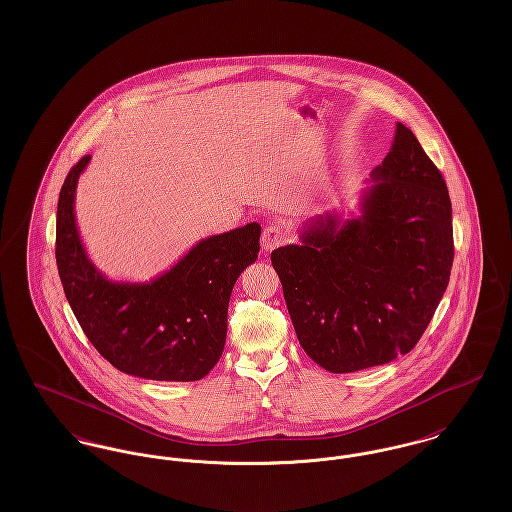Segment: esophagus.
<instances>
[{"label":"esophagus","mask_w":512,"mask_h":512,"mask_svg":"<svg viewBox=\"0 0 512 512\" xmlns=\"http://www.w3.org/2000/svg\"><path fill=\"white\" fill-rule=\"evenodd\" d=\"M284 242H286V228H284L282 224L274 222V224H268L267 228L263 230L261 247H263L265 251H272V249L280 247Z\"/></svg>","instance_id":"34e87169"}]
</instances>
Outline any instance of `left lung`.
<instances>
[{
  "label": "left lung",
  "mask_w": 512,
  "mask_h": 512,
  "mask_svg": "<svg viewBox=\"0 0 512 512\" xmlns=\"http://www.w3.org/2000/svg\"><path fill=\"white\" fill-rule=\"evenodd\" d=\"M357 209L307 220L299 244L270 253L297 340L334 374L409 353L434 317L453 265L445 180L403 122Z\"/></svg>",
  "instance_id": "8db88e82"
}]
</instances>
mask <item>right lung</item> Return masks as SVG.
I'll use <instances>...</instances> for the list:
<instances>
[{
	"instance_id": "right-lung-1",
	"label": "right lung",
	"mask_w": 512,
	"mask_h": 512,
	"mask_svg": "<svg viewBox=\"0 0 512 512\" xmlns=\"http://www.w3.org/2000/svg\"><path fill=\"white\" fill-rule=\"evenodd\" d=\"M90 155L74 165L57 203L55 259L74 317L99 353L124 374L194 382L219 363L230 293L257 261L261 224L209 236L149 282L113 280L90 259L74 199Z\"/></svg>"
}]
</instances>
